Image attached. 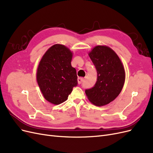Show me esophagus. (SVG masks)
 I'll return each mask as SVG.
<instances>
[{
    "mask_svg": "<svg viewBox=\"0 0 153 153\" xmlns=\"http://www.w3.org/2000/svg\"><path fill=\"white\" fill-rule=\"evenodd\" d=\"M83 80H84V78H83L78 77V78H77V81H78V84H80L82 82Z\"/></svg>",
    "mask_w": 153,
    "mask_h": 153,
    "instance_id": "34e87169",
    "label": "esophagus"
}]
</instances>
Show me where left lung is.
<instances>
[{
  "label": "left lung",
  "instance_id": "1",
  "mask_svg": "<svg viewBox=\"0 0 153 153\" xmlns=\"http://www.w3.org/2000/svg\"><path fill=\"white\" fill-rule=\"evenodd\" d=\"M88 54L98 78L95 85L85 90V94L93 105L104 106L114 101L122 91L126 77L123 64L117 54L106 45H97Z\"/></svg>",
  "mask_w": 153,
  "mask_h": 153
}]
</instances>
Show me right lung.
<instances>
[{"instance_id":"add662e5","label":"right lung","mask_w":153,"mask_h":153,"mask_svg":"<svg viewBox=\"0 0 153 153\" xmlns=\"http://www.w3.org/2000/svg\"><path fill=\"white\" fill-rule=\"evenodd\" d=\"M73 52L66 46L55 44L43 55L36 72V80L45 99L53 105L66 101L77 85L75 68L71 66Z\"/></svg>"}]
</instances>
